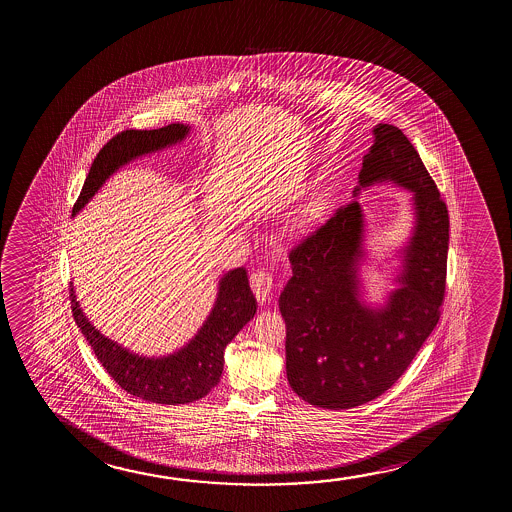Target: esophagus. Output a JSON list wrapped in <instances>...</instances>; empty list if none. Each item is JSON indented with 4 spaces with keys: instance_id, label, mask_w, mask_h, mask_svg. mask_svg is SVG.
I'll use <instances>...</instances> for the list:
<instances>
[{
    "instance_id": "1",
    "label": "esophagus",
    "mask_w": 512,
    "mask_h": 512,
    "mask_svg": "<svg viewBox=\"0 0 512 512\" xmlns=\"http://www.w3.org/2000/svg\"><path fill=\"white\" fill-rule=\"evenodd\" d=\"M250 285H252L253 294L257 297V301H267L273 294V274L267 269H257L250 276Z\"/></svg>"
}]
</instances>
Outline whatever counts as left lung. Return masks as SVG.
Returning a JSON list of instances; mask_svg holds the SVG:
<instances>
[{
    "instance_id": "1",
    "label": "left lung",
    "mask_w": 512,
    "mask_h": 512,
    "mask_svg": "<svg viewBox=\"0 0 512 512\" xmlns=\"http://www.w3.org/2000/svg\"><path fill=\"white\" fill-rule=\"evenodd\" d=\"M374 136L360 187L392 180L414 194L418 224L402 288L385 308L358 301L364 222L360 204L350 201L290 250L294 274L280 295L288 383L302 400L325 409L362 406L392 388L439 322L446 292L448 206L399 127L378 124Z\"/></svg>"
}]
</instances>
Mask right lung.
Here are the masks:
<instances>
[{
	"mask_svg": "<svg viewBox=\"0 0 512 512\" xmlns=\"http://www.w3.org/2000/svg\"><path fill=\"white\" fill-rule=\"evenodd\" d=\"M189 133L183 124H169L161 129L141 131L127 129L115 134L105 147L99 150L92 162L84 187L73 206V215L89 203L106 178L120 166L159 148L182 140ZM71 311L91 344L99 364L112 376L113 381L134 397L157 404H187L203 399L213 386H217L224 371V350L232 337L252 320L257 311V301L248 283L245 267L229 271L220 281L217 302L208 320L197 336L185 348L164 358H145L133 355L122 346L99 334L98 329L85 318L70 288Z\"/></svg>",
	"mask_w": 512,
	"mask_h": 512,
	"instance_id": "right-lung-1",
	"label": "right lung"
}]
</instances>
